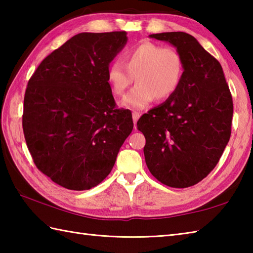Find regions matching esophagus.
<instances>
[{
	"mask_svg": "<svg viewBox=\"0 0 253 253\" xmlns=\"http://www.w3.org/2000/svg\"><path fill=\"white\" fill-rule=\"evenodd\" d=\"M140 113H138V112H132V121H133V123H137L138 122V120H139V117H140Z\"/></svg>",
	"mask_w": 253,
	"mask_h": 253,
	"instance_id": "esophagus-1",
	"label": "esophagus"
}]
</instances>
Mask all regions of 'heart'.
Returning <instances> with one entry per match:
<instances>
[{
    "label": "heart",
    "mask_w": 253,
    "mask_h": 253,
    "mask_svg": "<svg viewBox=\"0 0 253 253\" xmlns=\"http://www.w3.org/2000/svg\"><path fill=\"white\" fill-rule=\"evenodd\" d=\"M124 63L114 61L107 69L113 93L122 95L133 83L137 84L123 99L122 105L141 110L155 99L166 100L178 89L184 64L179 53L152 42H142L124 53Z\"/></svg>",
    "instance_id": "obj_1"
}]
</instances>
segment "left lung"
Segmentation results:
<instances>
[{
    "label": "left lung",
    "mask_w": 253,
    "mask_h": 253,
    "mask_svg": "<svg viewBox=\"0 0 253 253\" xmlns=\"http://www.w3.org/2000/svg\"><path fill=\"white\" fill-rule=\"evenodd\" d=\"M169 42L184 64L178 89L137 123L146 137L148 169L162 184L187 188L198 184L221 159L230 138L233 99L216 58L186 32L150 35Z\"/></svg>",
    "instance_id": "8db88e82"
}]
</instances>
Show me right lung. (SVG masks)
<instances>
[{
    "instance_id": "1",
    "label": "right lung",
    "mask_w": 253,
    "mask_h": 253,
    "mask_svg": "<svg viewBox=\"0 0 253 253\" xmlns=\"http://www.w3.org/2000/svg\"><path fill=\"white\" fill-rule=\"evenodd\" d=\"M126 31L82 32L47 55L24 99L27 147L42 173L66 189L88 190L111 173L133 128L129 110L115 107L110 63Z\"/></svg>"
}]
</instances>
